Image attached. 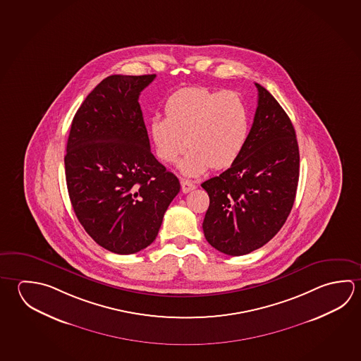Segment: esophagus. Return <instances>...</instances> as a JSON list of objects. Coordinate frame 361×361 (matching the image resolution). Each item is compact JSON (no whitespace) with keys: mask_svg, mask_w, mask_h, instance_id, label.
I'll return each instance as SVG.
<instances>
[{"mask_svg":"<svg viewBox=\"0 0 361 361\" xmlns=\"http://www.w3.org/2000/svg\"><path fill=\"white\" fill-rule=\"evenodd\" d=\"M181 189H183V192L186 194V192H190L195 189V183L190 180H186V178H181Z\"/></svg>","mask_w":361,"mask_h":361,"instance_id":"esophagus-1","label":"esophagus"}]
</instances>
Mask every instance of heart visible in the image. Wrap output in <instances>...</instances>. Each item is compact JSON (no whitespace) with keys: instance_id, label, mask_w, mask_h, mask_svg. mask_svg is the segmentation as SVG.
Here are the masks:
<instances>
[{"instance_id":"heart-1","label":"heart","mask_w":361,"mask_h":361,"mask_svg":"<svg viewBox=\"0 0 361 361\" xmlns=\"http://www.w3.org/2000/svg\"><path fill=\"white\" fill-rule=\"evenodd\" d=\"M250 133V110L234 91L186 87L166 102V116L149 121V134L161 161L172 164L188 148L180 170L196 176L226 169L240 157Z\"/></svg>"}]
</instances>
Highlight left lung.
<instances>
[{
	"label": "left lung",
	"instance_id": "1",
	"mask_svg": "<svg viewBox=\"0 0 361 361\" xmlns=\"http://www.w3.org/2000/svg\"><path fill=\"white\" fill-rule=\"evenodd\" d=\"M245 148L219 176L202 183L209 208L204 235L215 250L242 256L266 245L290 214L299 180L295 130L284 109L259 83Z\"/></svg>",
	"mask_w": 361,
	"mask_h": 361
}]
</instances>
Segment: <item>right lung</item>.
I'll use <instances>...</instances> for the list:
<instances>
[{"label":"right lung","instance_id":"obj_1","mask_svg":"<svg viewBox=\"0 0 361 361\" xmlns=\"http://www.w3.org/2000/svg\"><path fill=\"white\" fill-rule=\"evenodd\" d=\"M156 75H113L90 92L72 121L64 157L77 219L111 252H140L156 240L178 178L151 152L140 92Z\"/></svg>","mask_w":361,"mask_h":361}]
</instances>
